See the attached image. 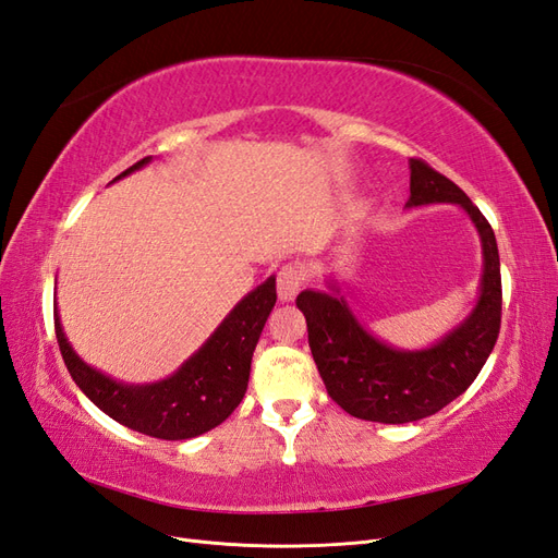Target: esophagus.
Here are the masks:
<instances>
[{"mask_svg":"<svg viewBox=\"0 0 558 558\" xmlns=\"http://www.w3.org/2000/svg\"><path fill=\"white\" fill-rule=\"evenodd\" d=\"M304 284V270L299 266H282L278 270V296L280 302H292V299L299 294V290H302Z\"/></svg>","mask_w":558,"mask_h":558,"instance_id":"esophagus-1","label":"esophagus"}]
</instances>
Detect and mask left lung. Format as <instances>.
I'll use <instances>...</instances> for the list:
<instances>
[{"mask_svg":"<svg viewBox=\"0 0 558 558\" xmlns=\"http://www.w3.org/2000/svg\"><path fill=\"white\" fill-rule=\"evenodd\" d=\"M432 203L460 205L474 221L483 245L476 308L438 344L422 351H398L365 330L344 296L316 290L296 296L327 393L359 420L405 424L436 415L471 387L497 341L502 323V278L493 228L460 185L420 157H412L408 207ZM330 288L335 290V284Z\"/></svg>","mask_w":558,"mask_h":558,"instance_id":"1","label":"left lung"}]
</instances>
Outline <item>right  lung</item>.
Instances as JSON below:
<instances>
[{
    "label": "right lung",
    "instance_id": "obj_1",
    "mask_svg": "<svg viewBox=\"0 0 558 558\" xmlns=\"http://www.w3.org/2000/svg\"><path fill=\"white\" fill-rule=\"evenodd\" d=\"M148 162L150 157H143L116 177V181ZM276 299V278L270 276L238 302L214 335L174 375L141 387L110 379L84 363L65 339L59 308L53 311V327L70 377L96 408L138 434L185 440L219 426L240 405L247 391L254 347Z\"/></svg>",
    "mask_w": 558,
    "mask_h": 558
}]
</instances>
